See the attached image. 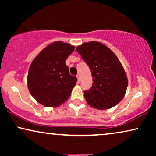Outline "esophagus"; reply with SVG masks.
Segmentation results:
<instances>
[{
  "label": "esophagus",
  "instance_id": "obj_1",
  "mask_svg": "<svg viewBox=\"0 0 156 156\" xmlns=\"http://www.w3.org/2000/svg\"><path fill=\"white\" fill-rule=\"evenodd\" d=\"M76 78H77V80H78V82H80V74H76Z\"/></svg>",
  "mask_w": 156,
  "mask_h": 156
}]
</instances>
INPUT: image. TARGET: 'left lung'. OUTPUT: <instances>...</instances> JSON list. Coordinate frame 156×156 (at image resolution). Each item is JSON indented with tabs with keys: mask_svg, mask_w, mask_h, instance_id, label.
<instances>
[{
	"mask_svg": "<svg viewBox=\"0 0 156 156\" xmlns=\"http://www.w3.org/2000/svg\"><path fill=\"white\" fill-rule=\"evenodd\" d=\"M90 68L93 84L84 91L89 105L104 110L119 104L124 97L128 79L122 65L116 55L101 42L91 41L76 48Z\"/></svg>",
	"mask_w": 156,
	"mask_h": 156,
	"instance_id": "1",
	"label": "left lung"
}]
</instances>
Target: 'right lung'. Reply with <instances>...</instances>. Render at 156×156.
<instances>
[{
    "label": "right lung",
    "mask_w": 156,
    "mask_h": 156,
    "mask_svg": "<svg viewBox=\"0 0 156 156\" xmlns=\"http://www.w3.org/2000/svg\"><path fill=\"white\" fill-rule=\"evenodd\" d=\"M74 48L62 41L52 42L32 62L27 74V87L38 103L57 107L69 97L77 79L69 74L65 61Z\"/></svg>",
    "instance_id": "obj_1"
}]
</instances>
